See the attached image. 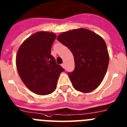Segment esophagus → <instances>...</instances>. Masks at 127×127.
<instances>
[{"instance_id":"esophagus-1","label":"esophagus","mask_w":127,"mask_h":127,"mask_svg":"<svg viewBox=\"0 0 127 127\" xmlns=\"http://www.w3.org/2000/svg\"><path fill=\"white\" fill-rule=\"evenodd\" d=\"M61 66H62L63 68H65V64L64 63H63L62 64H61Z\"/></svg>"}]
</instances>
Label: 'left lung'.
I'll use <instances>...</instances> for the list:
<instances>
[{
    "label": "left lung",
    "mask_w": 127,
    "mask_h": 127,
    "mask_svg": "<svg viewBox=\"0 0 127 127\" xmlns=\"http://www.w3.org/2000/svg\"><path fill=\"white\" fill-rule=\"evenodd\" d=\"M57 39L74 57V70L68 72L73 88L82 93L95 90L106 74L109 61L103 38L91 31L79 29L63 32Z\"/></svg>",
    "instance_id": "1"
}]
</instances>
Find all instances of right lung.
Segmentation results:
<instances>
[{
  "instance_id": "add662e5",
  "label": "right lung",
  "mask_w": 127,
  "mask_h": 127,
  "mask_svg": "<svg viewBox=\"0 0 127 127\" xmlns=\"http://www.w3.org/2000/svg\"><path fill=\"white\" fill-rule=\"evenodd\" d=\"M56 36L41 31L28 37L16 54V68L24 84L36 94L46 95L56 90L64 68L56 63L51 48Z\"/></svg>"
}]
</instances>
